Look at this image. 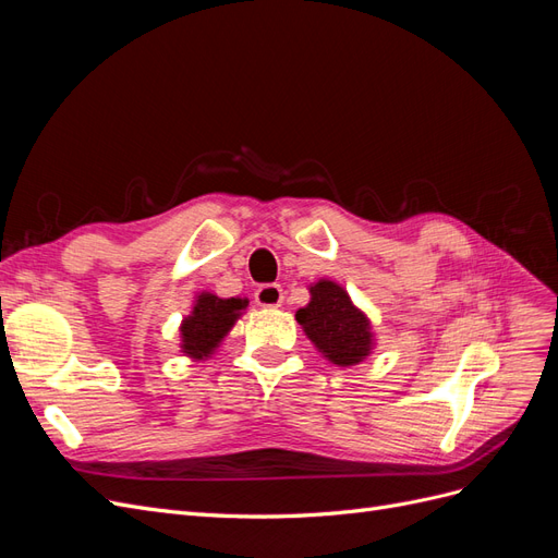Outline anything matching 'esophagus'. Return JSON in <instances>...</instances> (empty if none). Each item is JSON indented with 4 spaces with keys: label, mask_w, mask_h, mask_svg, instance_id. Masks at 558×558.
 Returning <instances> with one entry per match:
<instances>
[{
    "label": "esophagus",
    "mask_w": 558,
    "mask_h": 558,
    "mask_svg": "<svg viewBox=\"0 0 558 558\" xmlns=\"http://www.w3.org/2000/svg\"><path fill=\"white\" fill-rule=\"evenodd\" d=\"M253 298H256L260 307H279L283 300V291L279 283H263L258 286L256 293H253Z\"/></svg>",
    "instance_id": "obj_1"
}]
</instances>
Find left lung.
<instances>
[{
    "mask_svg": "<svg viewBox=\"0 0 558 558\" xmlns=\"http://www.w3.org/2000/svg\"><path fill=\"white\" fill-rule=\"evenodd\" d=\"M295 318L335 365H356L373 347L367 318L351 305L342 286L332 281L312 286V302Z\"/></svg>",
    "mask_w": 558,
    "mask_h": 558,
    "instance_id": "1",
    "label": "left lung"
}]
</instances>
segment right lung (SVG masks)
<instances>
[{
    "instance_id": "add662e5",
    "label": "right lung",
    "mask_w": 558,
    "mask_h": 558,
    "mask_svg": "<svg viewBox=\"0 0 558 558\" xmlns=\"http://www.w3.org/2000/svg\"><path fill=\"white\" fill-rule=\"evenodd\" d=\"M246 307V300H221L209 293H202L193 314L183 320V351L195 359H205L223 340L232 328L234 318Z\"/></svg>"
}]
</instances>
